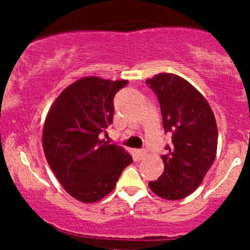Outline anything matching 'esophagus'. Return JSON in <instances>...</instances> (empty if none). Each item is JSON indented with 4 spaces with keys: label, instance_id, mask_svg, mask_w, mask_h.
Returning <instances> with one entry per match:
<instances>
[{
    "label": "esophagus",
    "instance_id": "1",
    "mask_svg": "<svg viewBox=\"0 0 250 250\" xmlns=\"http://www.w3.org/2000/svg\"><path fill=\"white\" fill-rule=\"evenodd\" d=\"M135 155H137L138 160H143V158L146 156V151L145 150H137L135 151Z\"/></svg>",
    "mask_w": 250,
    "mask_h": 250
}]
</instances>
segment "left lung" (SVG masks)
Returning <instances> with one entry per match:
<instances>
[{
	"label": "left lung",
	"mask_w": 250,
	"mask_h": 250,
	"mask_svg": "<svg viewBox=\"0 0 250 250\" xmlns=\"http://www.w3.org/2000/svg\"><path fill=\"white\" fill-rule=\"evenodd\" d=\"M146 84L158 98L163 128L172 133V144L162 156L165 172L148 186L165 200H181L201 185L215 160V117L206 98L178 75L158 74Z\"/></svg>",
	"instance_id": "1"
}]
</instances>
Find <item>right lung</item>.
<instances>
[{
  "instance_id": "1",
  "label": "right lung",
  "mask_w": 250,
  "mask_h": 250,
  "mask_svg": "<svg viewBox=\"0 0 250 250\" xmlns=\"http://www.w3.org/2000/svg\"><path fill=\"white\" fill-rule=\"evenodd\" d=\"M128 81L83 77L65 88L44 121L47 162L69 195L94 203L109 195L132 156L100 140L113 120V98Z\"/></svg>"
}]
</instances>
